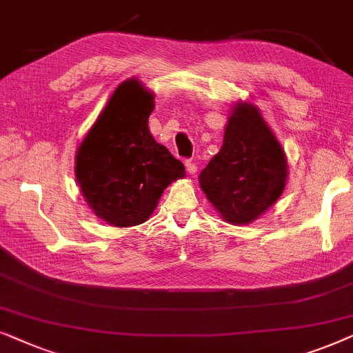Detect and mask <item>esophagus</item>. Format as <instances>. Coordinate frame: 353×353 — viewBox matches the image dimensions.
I'll return each mask as SVG.
<instances>
[{
  "label": "esophagus",
  "mask_w": 353,
  "mask_h": 353,
  "mask_svg": "<svg viewBox=\"0 0 353 353\" xmlns=\"http://www.w3.org/2000/svg\"><path fill=\"white\" fill-rule=\"evenodd\" d=\"M185 168H187V171H189V174H192V176H194V174L196 172V163L195 161H185Z\"/></svg>",
  "instance_id": "obj_1"
}]
</instances>
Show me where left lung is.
Instances as JSON below:
<instances>
[{
  "instance_id": "left-lung-1",
  "label": "left lung",
  "mask_w": 353,
  "mask_h": 353,
  "mask_svg": "<svg viewBox=\"0 0 353 353\" xmlns=\"http://www.w3.org/2000/svg\"><path fill=\"white\" fill-rule=\"evenodd\" d=\"M288 176L283 145L260 110L237 101L224 128L223 147L199 176L206 199L225 223L250 224L283 195Z\"/></svg>"
}]
</instances>
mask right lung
<instances>
[{
	"mask_svg": "<svg viewBox=\"0 0 353 353\" xmlns=\"http://www.w3.org/2000/svg\"><path fill=\"white\" fill-rule=\"evenodd\" d=\"M154 93L139 79L112 92L75 152V179L87 205L114 228L142 224L185 168L153 139Z\"/></svg>",
	"mask_w": 353,
	"mask_h": 353,
	"instance_id": "right-lung-1",
	"label": "right lung"
}]
</instances>
